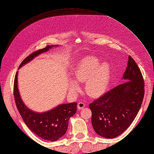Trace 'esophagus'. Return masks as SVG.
<instances>
[{
	"label": "esophagus",
	"instance_id": "34e87169",
	"mask_svg": "<svg viewBox=\"0 0 154 154\" xmlns=\"http://www.w3.org/2000/svg\"><path fill=\"white\" fill-rule=\"evenodd\" d=\"M85 106V104H84L82 102H80L77 104V109L79 110H81L82 109H83Z\"/></svg>",
	"mask_w": 154,
	"mask_h": 154
}]
</instances>
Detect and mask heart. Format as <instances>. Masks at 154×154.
Listing matches in <instances>:
<instances>
[{
	"instance_id": "1",
	"label": "heart",
	"mask_w": 154,
	"mask_h": 154,
	"mask_svg": "<svg viewBox=\"0 0 154 154\" xmlns=\"http://www.w3.org/2000/svg\"><path fill=\"white\" fill-rule=\"evenodd\" d=\"M111 77V69L109 63H100L99 59L87 57L81 60L72 73L73 81L69 84L73 93L80 90L78 84L85 83V91L91 97L103 95L109 87Z\"/></svg>"
}]
</instances>
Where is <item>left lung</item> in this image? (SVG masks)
I'll list each match as a JSON object with an SVG mask.
<instances>
[{
	"label": "left lung",
	"instance_id": "8db88e82",
	"mask_svg": "<svg viewBox=\"0 0 154 154\" xmlns=\"http://www.w3.org/2000/svg\"><path fill=\"white\" fill-rule=\"evenodd\" d=\"M121 83L91 103L95 132L106 138L123 133L136 118L144 96V83L138 65L130 56Z\"/></svg>",
	"mask_w": 154,
	"mask_h": 154
}]
</instances>
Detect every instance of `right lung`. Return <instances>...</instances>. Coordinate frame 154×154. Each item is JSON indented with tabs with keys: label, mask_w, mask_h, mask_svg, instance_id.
I'll return each mask as SVG.
<instances>
[{
	"label": "right lung",
	"mask_w": 154,
	"mask_h": 154,
	"mask_svg": "<svg viewBox=\"0 0 154 154\" xmlns=\"http://www.w3.org/2000/svg\"><path fill=\"white\" fill-rule=\"evenodd\" d=\"M58 45H48L29 55L20 65L19 69L28 63L35 57ZM18 73L16 74L14 85V95L16 107L28 128L38 136L48 141L54 142L67 132L68 122L77 112V103L61 104L51 110L38 112L29 109L23 102L18 86Z\"/></svg>",
	"instance_id": "right-lung-1"
}]
</instances>
